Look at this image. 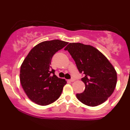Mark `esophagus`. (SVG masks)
Returning a JSON list of instances; mask_svg holds the SVG:
<instances>
[{"mask_svg":"<svg viewBox=\"0 0 130 130\" xmlns=\"http://www.w3.org/2000/svg\"><path fill=\"white\" fill-rule=\"evenodd\" d=\"M74 80H75V79H74V78H71V79L69 80V81H70V82H73V81H74Z\"/></svg>","mask_w":130,"mask_h":130,"instance_id":"1","label":"esophagus"}]
</instances>
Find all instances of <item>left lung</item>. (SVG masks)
Listing matches in <instances>:
<instances>
[{
  "label": "left lung",
  "instance_id": "1",
  "mask_svg": "<svg viewBox=\"0 0 130 130\" xmlns=\"http://www.w3.org/2000/svg\"><path fill=\"white\" fill-rule=\"evenodd\" d=\"M74 59L85 84L84 91L77 93L80 102L96 106L106 101L117 84V73L106 57L97 49L80 43H71L64 49Z\"/></svg>",
  "mask_w": 130,
  "mask_h": 130
}]
</instances>
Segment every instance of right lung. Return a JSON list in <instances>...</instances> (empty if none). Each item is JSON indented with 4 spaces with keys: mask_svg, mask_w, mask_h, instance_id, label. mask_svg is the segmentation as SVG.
Masks as SVG:
<instances>
[{
    "mask_svg": "<svg viewBox=\"0 0 130 130\" xmlns=\"http://www.w3.org/2000/svg\"><path fill=\"white\" fill-rule=\"evenodd\" d=\"M68 43L59 40L43 41L33 47L25 58L21 66L20 82L33 102L46 106L60 97L67 81L55 74L51 61Z\"/></svg>",
    "mask_w": 130,
    "mask_h": 130,
    "instance_id": "obj_1",
    "label": "right lung"
}]
</instances>
